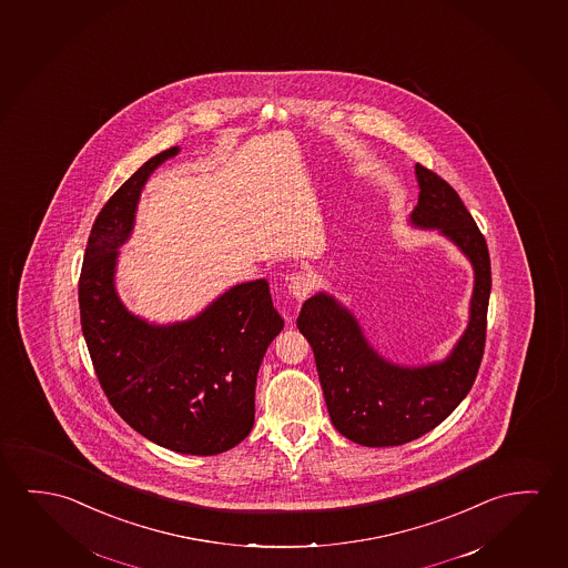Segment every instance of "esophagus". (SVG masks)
Instances as JSON below:
<instances>
[{
  "instance_id": "esophagus-1",
  "label": "esophagus",
  "mask_w": 568,
  "mask_h": 568,
  "mask_svg": "<svg viewBox=\"0 0 568 568\" xmlns=\"http://www.w3.org/2000/svg\"><path fill=\"white\" fill-rule=\"evenodd\" d=\"M313 287H315V283L305 273H297V275L288 277V293H291V297L295 298V301H305L311 295Z\"/></svg>"
}]
</instances>
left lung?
Listing matches in <instances>:
<instances>
[{"instance_id":"8db88e82","label":"left lung","mask_w":568,"mask_h":568,"mask_svg":"<svg viewBox=\"0 0 568 568\" xmlns=\"http://www.w3.org/2000/svg\"><path fill=\"white\" fill-rule=\"evenodd\" d=\"M419 201L409 224L435 230L456 245L474 271L468 324L446 358L403 366L384 358L338 298L318 291L306 298L297 326L315 352L324 402L336 430L362 446H399L438 427L471 389L488 316L491 270L486 240L453 186L415 165Z\"/></svg>"}]
</instances>
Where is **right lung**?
Wrapping results in <instances>:
<instances>
[{"instance_id": "1", "label": "right lung", "mask_w": 568, "mask_h": 568, "mask_svg": "<svg viewBox=\"0 0 568 568\" xmlns=\"http://www.w3.org/2000/svg\"><path fill=\"white\" fill-rule=\"evenodd\" d=\"M179 151L149 159L100 210L80 273V324L118 415L173 453L212 456L250 435L257 372L285 323L267 280L237 283L176 323H149L123 305L115 288L120 247L131 237L149 176Z\"/></svg>"}]
</instances>
